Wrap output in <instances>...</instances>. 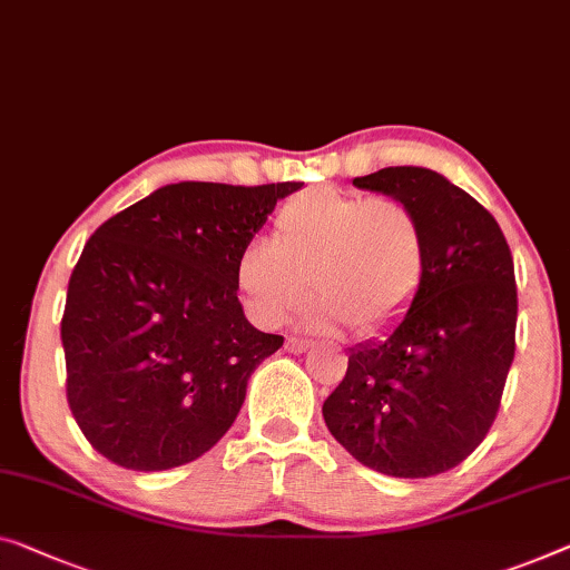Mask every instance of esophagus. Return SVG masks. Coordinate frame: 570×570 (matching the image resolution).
<instances>
[{"label":"esophagus","mask_w":570,"mask_h":570,"mask_svg":"<svg viewBox=\"0 0 570 570\" xmlns=\"http://www.w3.org/2000/svg\"><path fill=\"white\" fill-rule=\"evenodd\" d=\"M284 347H286L288 353L299 355V353H307L309 351V343H307V340H299V337H286Z\"/></svg>","instance_id":"obj_1"}]
</instances>
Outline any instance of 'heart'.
I'll return each instance as SVG.
<instances>
[{
    "label": "heart",
    "instance_id": "obj_1",
    "mask_svg": "<svg viewBox=\"0 0 570 570\" xmlns=\"http://www.w3.org/2000/svg\"><path fill=\"white\" fill-rule=\"evenodd\" d=\"M428 235L410 204L314 186L288 199L274 240H250L235 258V288L248 317L278 327L322 294L307 327L392 333L412 312L428 278Z\"/></svg>",
    "mask_w": 570,
    "mask_h": 570
}]
</instances>
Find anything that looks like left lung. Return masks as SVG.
Here are the masks:
<instances>
[{
    "label": "left lung",
    "instance_id": "obj_1",
    "mask_svg": "<svg viewBox=\"0 0 570 570\" xmlns=\"http://www.w3.org/2000/svg\"><path fill=\"white\" fill-rule=\"evenodd\" d=\"M353 186L410 204L428 278L402 325L351 347L322 417L358 463L428 479L465 461L497 420L514 361L512 250L497 219L430 168H381Z\"/></svg>",
    "mask_w": 570,
    "mask_h": 570
}]
</instances>
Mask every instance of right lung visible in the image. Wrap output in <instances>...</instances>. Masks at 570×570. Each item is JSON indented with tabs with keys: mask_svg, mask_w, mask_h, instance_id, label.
<instances>
[{
	"mask_svg": "<svg viewBox=\"0 0 570 570\" xmlns=\"http://www.w3.org/2000/svg\"><path fill=\"white\" fill-rule=\"evenodd\" d=\"M304 184H166L83 245L61 320L66 394L91 448L130 471L197 461L284 345L245 320L235 258Z\"/></svg>",
	"mask_w": 570,
	"mask_h": 570,
	"instance_id": "right-lung-1",
	"label": "right lung"
}]
</instances>
